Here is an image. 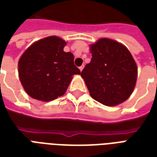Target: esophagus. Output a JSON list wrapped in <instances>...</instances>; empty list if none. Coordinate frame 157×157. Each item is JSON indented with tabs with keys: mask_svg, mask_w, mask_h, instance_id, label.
I'll return each instance as SVG.
<instances>
[{
	"mask_svg": "<svg viewBox=\"0 0 157 157\" xmlns=\"http://www.w3.org/2000/svg\"><path fill=\"white\" fill-rule=\"evenodd\" d=\"M83 67H84V66H83V65L80 66V67H79V69H80V71H82V70H83Z\"/></svg>",
	"mask_w": 157,
	"mask_h": 157,
	"instance_id": "34e87169",
	"label": "esophagus"
}]
</instances>
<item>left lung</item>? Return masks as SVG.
Wrapping results in <instances>:
<instances>
[{"mask_svg":"<svg viewBox=\"0 0 157 157\" xmlns=\"http://www.w3.org/2000/svg\"><path fill=\"white\" fill-rule=\"evenodd\" d=\"M92 59L81 76L94 100L117 106L132 94L137 66L128 48L117 41L102 38L90 45Z\"/></svg>","mask_w":157,"mask_h":157,"instance_id":"8db88e82","label":"left lung"}]
</instances>
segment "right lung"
Here are the masks:
<instances>
[{"instance_id": "add662e5", "label": "right lung", "mask_w": 157, "mask_h": 157, "mask_svg": "<svg viewBox=\"0 0 157 157\" xmlns=\"http://www.w3.org/2000/svg\"><path fill=\"white\" fill-rule=\"evenodd\" d=\"M66 42L49 36L32 44L18 63L19 78L28 95L43 102L65 94L74 74L80 70L74 63V55L64 52Z\"/></svg>"}]
</instances>
